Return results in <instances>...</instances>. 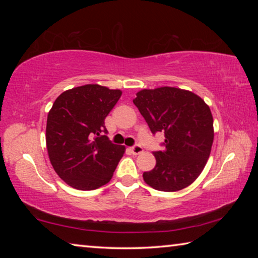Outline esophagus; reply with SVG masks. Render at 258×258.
<instances>
[{"label": "esophagus", "instance_id": "obj_1", "mask_svg": "<svg viewBox=\"0 0 258 258\" xmlns=\"http://www.w3.org/2000/svg\"><path fill=\"white\" fill-rule=\"evenodd\" d=\"M131 151H132L133 155H139V154H141V152H143V148L139 145H135L131 148Z\"/></svg>", "mask_w": 258, "mask_h": 258}]
</instances>
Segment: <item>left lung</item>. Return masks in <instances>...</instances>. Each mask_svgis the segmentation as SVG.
I'll return each mask as SVG.
<instances>
[{"instance_id": "obj_1", "label": "left lung", "mask_w": 258, "mask_h": 258, "mask_svg": "<svg viewBox=\"0 0 258 258\" xmlns=\"http://www.w3.org/2000/svg\"><path fill=\"white\" fill-rule=\"evenodd\" d=\"M133 103L154 134H165V149L155 151L156 166L143 180L156 190L174 192L196 181L211 155L213 116L204 100L190 91L163 86L141 90Z\"/></svg>"}]
</instances>
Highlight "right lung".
Returning a JSON list of instances; mask_svg holds the SVG:
<instances>
[{"mask_svg": "<svg viewBox=\"0 0 258 258\" xmlns=\"http://www.w3.org/2000/svg\"><path fill=\"white\" fill-rule=\"evenodd\" d=\"M121 95L98 84L61 93L46 121V148L61 180L78 190H94L111 180L125 152L107 137L104 119Z\"/></svg>", "mask_w": 258, "mask_h": 258, "instance_id": "add662e5", "label": "right lung"}]
</instances>
